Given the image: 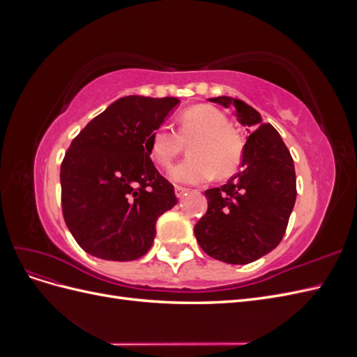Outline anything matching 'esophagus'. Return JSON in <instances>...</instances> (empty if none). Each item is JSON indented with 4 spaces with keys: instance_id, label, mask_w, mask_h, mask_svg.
<instances>
[{
    "instance_id": "1",
    "label": "esophagus",
    "mask_w": 357,
    "mask_h": 357,
    "mask_svg": "<svg viewBox=\"0 0 357 357\" xmlns=\"http://www.w3.org/2000/svg\"><path fill=\"white\" fill-rule=\"evenodd\" d=\"M176 197L178 198V199H181L183 197H185L186 195V193H188V189H185V188H180V186H176Z\"/></svg>"
}]
</instances>
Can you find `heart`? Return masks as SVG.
Instances as JSON below:
<instances>
[{"label":"heart","mask_w":357,"mask_h":357,"mask_svg":"<svg viewBox=\"0 0 357 357\" xmlns=\"http://www.w3.org/2000/svg\"><path fill=\"white\" fill-rule=\"evenodd\" d=\"M189 144V155L169 171L178 185H201L215 174L229 177L238 169L243 143L228 126L226 116L211 105L199 104L185 110L178 117L177 132L169 125H160L147 142L149 153L158 165L168 168Z\"/></svg>","instance_id":"b5f03b06"}]
</instances>
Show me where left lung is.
Returning a JSON list of instances; mask_svg holds the SVG:
<instances>
[{
    "label": "left lung",
    "instance_id": "obj_1",
    "mask_svg": "<svg viewBox=\"0 0 357 357\" xmlns=\"http://www.w3.org/2000/svg\"><path fill=\"white\" fill-rule=\"evenodd\" d=\"M234 105L236 121L250 128L243 169L222 188L205 190L208 210L195 225L202 250L218 261L245 265L280 244L296 201L294 159L282 137L252 105L232 96L210 98Z\"/></svg>",
    "mask_w": 357,
    "mask_h": 357
}]
</instances>
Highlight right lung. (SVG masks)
Returning a JSON list of instances; mask_svg holds the SVG:
<instances>
[{
    "instance_id": "obj_1",
    "label": "right lung",
    "mask_w": 357,
    "mask_h": 357,
    "mask_svg": "<svg viewBox=\"0 0 357 357\" xmlns=\"http://www.w3.org/2000/svg\"><path fill=\"white\" fill-rule=\"evenodd\" d=\"M178 104L172 96H123L73 139L61 165L62 213L84 252L125 262L152 247L158 218L177 198L147 142Z\"/></svg>"
}]
</instances>
